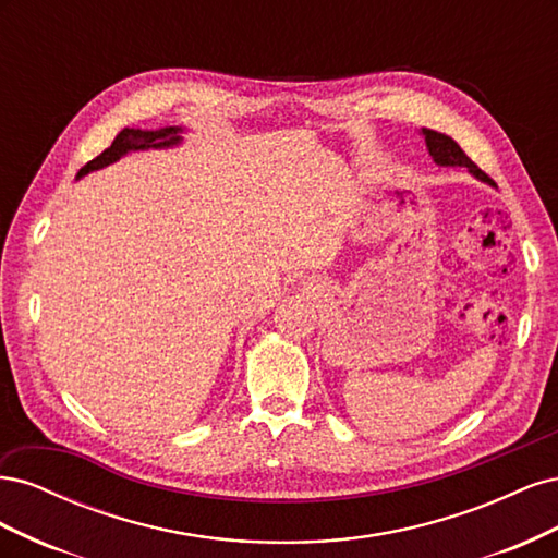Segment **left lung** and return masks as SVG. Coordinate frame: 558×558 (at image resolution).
Returning a JSON list of instances; mask_svg holds the SVG:
<instances>
[{
    "label": "left lung",
    "instance_id": "8db88e82",
    "mask_svg": "<svg viewBox=\"0 0 558 558\" xmlns=\"http://www.w3.org/2000/svg\"><path fill=\"white\" fill-rule=\"evenodd\" d=\"M421 134H424L426 148H428L430 158L435 160V165H440V167H468V172L472 177L488 183V185H494V189H496L494 179H488L480 170V167L465 156V150L449 137V134H442V132H437V130H428V128H421Z\"/></svg>",
    "mask_w": 558,
    "mask_h": 558
}]
</instances>
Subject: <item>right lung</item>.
Segmentation results:
<instances>
[{
  "mask_svg": "<svg viewBox=\"0 0 558 558\" xmlns=\"http://www.w3.org/2000/svg\"><path fill=\"white\" fill-rule=\"evenodd\" d=\"M183 142V128L170 125V128H160V130H140V128H123L116 134V140L111 142L109 148H105L102 154L93 158L88 165H83L76 179L86 177L95 170H102V167L121 160L123 156L132 154V150H148V148H174Z\"/></svg>",
  "mask_w": 558,
  "mask_h": 558,
  "instance_id": "obj_1",
  "label": "right lung"
}]
</instances>
